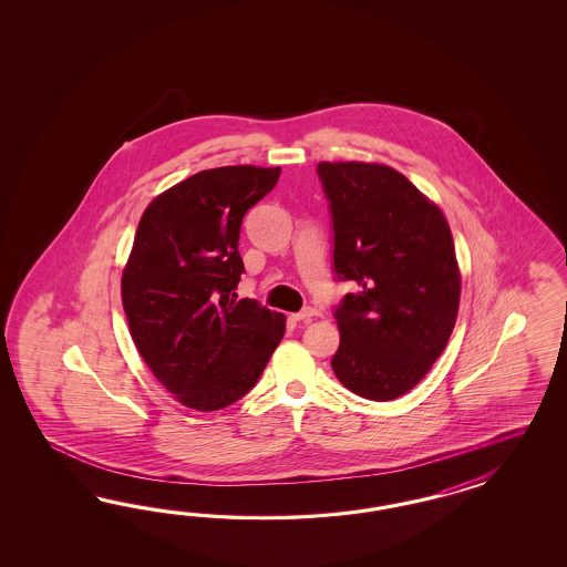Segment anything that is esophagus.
I'll use <instances>...</instances> for the list:
<instances>
[{"instance_id": "1", "label": "esophagus", "mask_w": 567, "mask_h": 567, "mask_svg": "<svg viewBox=\"0 0 567 567\" xmlns=\"http://www.w3.org/2000/svg\"><path fill=\"white\" fill-rule=\"evenodd\" d=\"M316 316H320V311L316 308H303L301 311H297V313H292V318L297 320V322H306V320H311V318H316Z\"/></svg>"}]
</instances>
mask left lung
<instances>
[{
	"instance_id": "left-lung-1",
	"label": "left lung",
	"mask_w": 567,
	"mask_h": 567,
	"mask_svg": "<svg viewBox=\"0 0 567 567\" xmlns=\"http://www.w3.org/2000/svg\"><path fill=\"white\" fill-rule=\"evenodd\" d=\"M332 216L337 280H353L334 308L341 343L332 370L370 401L405 395L429 374L453 332L462 278L439 207L389 166L320 162Z\"/></svg>"
}]
</instances>
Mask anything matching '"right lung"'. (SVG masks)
<instances>
[{"mask_svg":"<svg viewBox=\"0 0 567 567\" xmlns=\"http://www.w3.org/2000/svg\"><path fill=\"white\" fill-rule=\"evenodd\" d=\"M278 176L256 166L197 172L141 216L122 306L141 358L190 410H223L249 393L285 334L282 313L235 299L243 216Z\"/></svg>","mask_w":567,"mask_h":567,"instance_id":"add662e5","label":"right lung"}]
</instances>
